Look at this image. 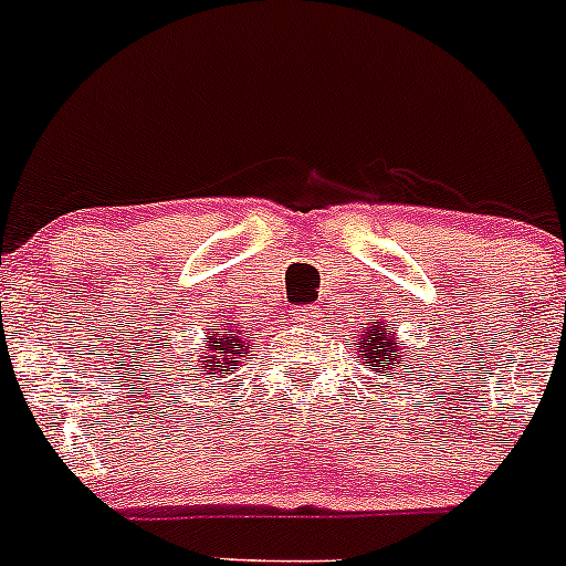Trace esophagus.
I'll return each mask as SVG.
<instances>
[{
	"label": "esophagus",
	"instance_id": "esophagus-1",
	"mask_svg": "<svg viewBox=\"0 0 566 566\" xmlns=\"http://www.w3.org/2000/svg\"><path fill=\"white\" fill-rule=\"evenodd\" d=\"M295 317H298V321H310V317H315V312L306 306V310H295Z\"/></svg>",
	"mask_w": 566,
	"mask_h": 566
}]
</instances>
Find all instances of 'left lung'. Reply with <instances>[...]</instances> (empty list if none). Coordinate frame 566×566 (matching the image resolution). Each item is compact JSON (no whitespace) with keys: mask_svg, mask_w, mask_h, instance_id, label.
I'll return each instance as SVG.
<instances>
[{"mask_svg":"<svg viewBox=\"0 0 566 566\" xmlns=\"http://www.w3.org/2000/svg\"><path fill=\"white\" fill-rule=\"evenodd\" d=\"M387 326H392V323H365L361 334H356L354 339L356 356H359L370 370H376L378 376H392V370H403L406 376H409V350H406L403 339L395 332H389Z\"/></svg>","mask_w":566,"mask_h":566,"instance_id":"obj_1","label":"left lung"}]
</instances>
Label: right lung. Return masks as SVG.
I'll use <instances>...</instances> for the list:
<instances>
[{"mask_svg":"<svg viewBox=\"0 0 566 566\" xmlns=\"http://www.w3.org/2000/svg\"><path fill=\"white\" fill-rule=\"evenodd\" d=\"M249 354V339L240 332L238 323H221V328H205L201 343V370L207 376H229L238 370V361Z\"/></svg>","mask_w":566,"mask_h":566,"instance_id":"add662e5","label":"right lung"}]
</instances>
